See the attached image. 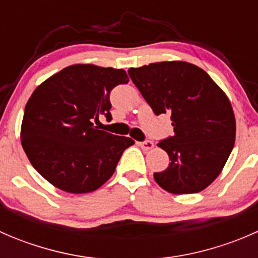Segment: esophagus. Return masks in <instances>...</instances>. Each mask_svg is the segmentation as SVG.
<instances>
[{
    "instance_id": "34e87169",
    "label": "esophagus",
    "mask_w": 258,
    "mask_h": 258,
    "mask_svg": "<svg viewBox=\"0 0 258 258\" xmlns=\"http://www.w3.org/2000/svg\"><path fill=\"white\" fill-rule=\"evenodd\" d=\"M139 145L141 146V148H142V150H145V151H150V150H152L153 147H155V145H153V142H152V141H145V142H140Z\"/></svg>"
}]
</instances>
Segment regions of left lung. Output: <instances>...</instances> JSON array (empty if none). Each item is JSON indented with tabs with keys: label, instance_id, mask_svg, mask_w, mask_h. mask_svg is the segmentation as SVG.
Here are the masks:
<instances>
[{
	"label": "left lung",
	"instance_id": "obj_1",
	"mask_svg": "<svg viewBox=\"0 0 258 258\" xmlns=\"http://www.w3.org/2000/svg\"><path fill=\"white\" fill-rule=\"evenodd\" d=\"M128 75L156 114L171 113L172 137L157 146L170 165L153 178L173 195L197 194L225 167L236 137L230 100L206 71L184 61L130 69Z\"/></svg>",
	"mask_w": 258,
	"mask_h": 258
}]
</instances>
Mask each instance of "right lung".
<instances>
[{"instance_id": "right-lung-1", "label": "right lung", "mask_w": 258, "mask_h": 258, "mask_svg": "<svg viewBox=\"0 0 258 258\" xmlns=\"http://www.w3.org/2000/svg\"><path fill=\"white\" fill-rule=\"evenodd\" d=\"M124 70L72 64L37 86L27 101L21 144L43 178L69 194H88L113 175L130 137L98 130L101 113L111 119L110 92L128 82Z\"/></svg>"}]
</instances>
